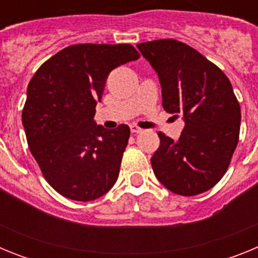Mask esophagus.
Returning a JSON list of instances; mask_svg holds the SVG:
<instances>
[{"mask_svg": "<svg viewBox=\"0 0 258 258\" xmlns=\"http://www.w3.org/2000/svg\"><path fill=\"white\" fill-rule=\"evenodd\" d=\"M131 132H132V133H134V134L141 133V132H142V129H141L140 126H137L136 124H132L131 125Z\"/></svg>", "mask_w": 258, "mask_h": 258, "instance_id": "34e87169", "label": "esophagus"}]
</instances>
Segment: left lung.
<instances>
[{"mask_svg":"<svg viewBox=\"0 0 258 258\" xmlns=\"http://www.w3.org/2000/svg\"><path fill=\"white\" fill-rule=\"evenodd\" d=\"M159 76L166 112L183 116L178 141L159 132L151 157L156 178L172 192L194 197L217 183L229 168L240 131V106L222 71L177 40L137 45Z\"/></svg>","mask_w":258,"mask_h":258,"instance_id":"1","label":"left lung"}]
</instances>
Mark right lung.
Instances as JSON below:
<instances>
[{"mask_svg":"<svg viewBox=\"0 0 258 258\" xmlns=\"http://www.w3.org/2000/svg\"><path fill=\"white\" fill-rule=\"evenodd\" d=\"M140 54L129 44H79L41 66L27 89L22 113L27 142L45 179L60 195L90 202L117 181L131 136L94 121L109 72Z\"/></svg>","mask_w":258,"mask_h":258,"instance_id":"add662e5","label":"right lung"}]
</instances>
